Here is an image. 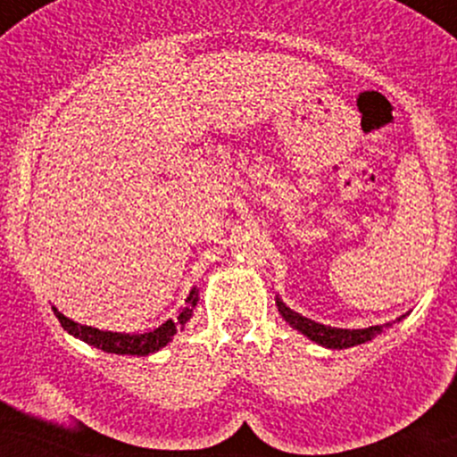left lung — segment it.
<instances>
[{"instance_id": "obj_1", "label": "left lung", "mask_w": 457, "mask_h": 457, "mask_svg": "<svg viewBox=\"0 0 457 457\" xmlns=\"http://www.w3.org/2000/svg\"><path fill=\"white\" fill-rule=\"evenodd\" d=\"M278 308L279 314L286 319V323H290V328L299 329L303 336H308L310 340L314 343L323 345L328 349H347V347H355V345H362L367 340H373L375 336L382 334L388 323L386 325H370V328L364 329H336V328H328V325L314 323L312 319H305L299 312H293L288 305H284L278 299Z\"/></svg>"}]
</instances>
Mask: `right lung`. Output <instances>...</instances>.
I'll list each match as a JSON object with an SVG mask.
<instances>
[{"label":"right lung","mask_w":457,"mask_h":457,"mask_svg":"<svg viewBox=\"0 0 457 457\" xmlns=\"http://www.w3.org/2000/svg\"><path fill=\"white\" fill-rule=\"evenodd\" d=\"M197 305V290H190L187 305L179 312L178 320H167V323L160 325L154 332L145 334H119V332H104V329L88 328V325H79L75 320L67 319L64 314H60L56 308H54V314H56L60 325L67 329L69 334L78 336L84 343L93 345V347L108 351V353H119V355H149L154 351L162 349L169 340L178 334V329L182 328L187 320L193 317V308Z\"/></svg>","instance_id":"add662e5"}]
</instances>
